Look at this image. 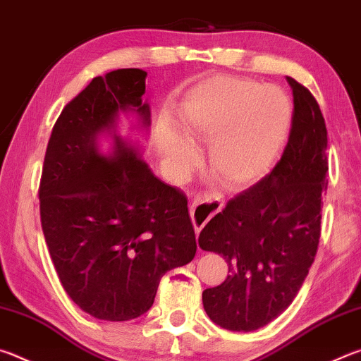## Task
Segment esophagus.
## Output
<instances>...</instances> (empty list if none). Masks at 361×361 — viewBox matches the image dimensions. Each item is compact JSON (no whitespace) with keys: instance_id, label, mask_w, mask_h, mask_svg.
<instances>
[{"instance_id":"1","label":"esophagus","mask_w":361,"mask_h":361,"mask_svg":"<svg viewBox=\"0 0 361 361\" xmlns=\"http://www.w3.org/2000/svg\"><path fill=\"white\" fill-rule=\"evenodd\" d=\"M223 202L218 197H213V195H204V197H195L191 204V219L194 224L195 235L200 234L207 221L221 210Z\"/></svg>"}]
</instances>
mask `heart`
<instances>
[{
  "label": "heart",
  "mask_w": 361,
  "mask_h": 361,
  "mask_svg": "<svg viewBox=\"0 0 361 361\" xmlns=\"http://www.w3.org/2000/svg\"><path fill=\"white\" fill-rule=\"evenodd\" d=\"M291 102L282 89L245 79L212 78L186 97L176 132L157 129V145L175 176L189 172L197 151L209 146V164L229 188L261 180L276 161L291 127Z\"/></svg>",
  "instance_id": "obj_1"
}]
</instances>
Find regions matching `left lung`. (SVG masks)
Listing matches in <instances>:
<instances>
[{
	"label": "left lung",
	"mask_w": 361,
	"mask_h": 361,
	"mask_svg": "<svg viewBox=\"0 0 361 361\" xmlns=\"http://www.w3.org/2000/svg\"><path fill=\"white\" fill-rule=\"evenodd\" d=\"M293 118L282 159L231 199L200 231L199 247L223 255L229 276L207 288V315L229 331H255L286 310L315 259L328 180L326 126L314 95L293 78Z\"/></svg>",
	"instance_id": "obj_1"
}]
</instances>
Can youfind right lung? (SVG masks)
Listing matches in <instances>:
<instances>
[{
	"label": "right lung",
	"instance_id": "right-lung-1",
	"mask_svg": "<svg viewBox=\"0 0 361 361\" xmlns=\"http://www.w3.org/2000/svg\"><path fill=\"white\" fill-rule=\"evenodd\" d=\"M145 79L138 68L94 78L59 116L39 183L41 226L60 283L84 312L106 322L148 312L164 274L197 250L186 195L116 133L119 113L149 127ZM105 131L115 140L108 158L96 146Z\"/></svg>",
	"mask_w": 361,
	"mask_h": 361
}]
</instances>
